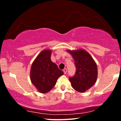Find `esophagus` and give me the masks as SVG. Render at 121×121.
Wrapping results in <instances>:
<instances>
[{"instance_id": "1", "label": "esophagus", "mask_w": 121, "mask_h": 121, "mask_svg": "<svg viewBox=\"0 0 121 121\" xmlns=\"http://www.w3.org/2000/svg\"><path fill=\"white\" fill-rule=\"evenodd\" d=\"M63 72H64V74H66V72H67V69H66V68H64L63 70Z\"/></svg>"}]
</instances>
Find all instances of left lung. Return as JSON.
Returning <instances> with one entry per match:
<instances>
[{
	"instance_id": "8db88e82",
	"label": "left lung",
	"mask_w": 121,
	"mask_h": 121,
	"mask_svg": "<svg viewBox=\"0 0 121 121\" xmlns=\"http://www.w3.org/2000/svg\"><path fill=\"white\" fill-rule=\"evenodd\" d=\"M73 57L76 66V74L69 77L72 86L76 91L84 93L95 84L98 76V69L91 55L83 49L66 50Z\"/></svg>"
}]
</instances>
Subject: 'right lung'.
<instances>
[{
    "label": "right lung",
    "mask_w": 121,
    "mask_h": 121,
    "mask_svg": "<svg viewBox=\"0 0 121 121\" xmlns=\"http://www.w3.org/2000/svg\"><path fill=\"white\" fill-rule=\"evenodd\" d=\"M52 50L41 51L32 62L30 68L31 82L41 93H47L55 86L58 78L64 72L51 60Z\"/></svg>",
    "instance_id": "right-lung-1"
}]
</instances>
